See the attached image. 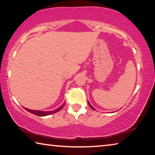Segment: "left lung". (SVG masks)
Listing matches in <instances>:
<instances>
[{
  "label": "left lung",
  "instance_id": "obj_1",
  "mask_svg": "<svg viewBox=\"0 0 155 155\" xmlns=\"http://www.w3.org/2000/svg\"><path fill=\"white\" fill-rule=\"evenodd\" d=\"M88 105H89V106H90V107H91L92 108V109H93V110H95V109H94V107H93V106H92V105H91V104H90V103H89V102H88Z\"/></svg>",
  "mask_w": 155,
  "mask_h": 155
}]
</instances>
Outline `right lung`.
Here are the masks:
<instances>
[{
  "instance_id": "right-lung-1",
  "label": "right lung",
  "mask_w": 155,
  "mask_h": 155,
  "mask_svg": "<svg viewBox=\"0 0 155 155\" xmlns=\"http://www.w3.org/2000/svg\"><path fill=\"white\" fill-rule=\"evenodd\" d=\"M65 104V102L62 104V105H61L58 108H57V109L54 110L53 111H41V110H30L28 109V108L26 107H24V109L28 111L30 113H32L33 114L35 115H37V116H48V115H51V114H53L54 113H56L59 112L60 110H61L62 107H64V105Z\"/></svg>"
}]
</instances>
